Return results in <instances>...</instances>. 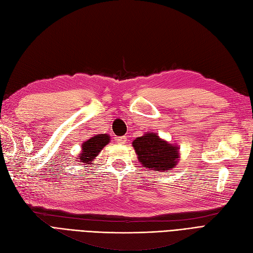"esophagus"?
<instances>
[{"label":"esophagus","instance_id":"obj_1","mask_svg":"<svg viewBox=\"0 0 253 253\" xmlns=\"http://www.w3.org/2000/svg\"><path fill=\"white\" fill-rule=\"evenodd\" d=\"M126 141H127V138L126 136H120L117 138V142H119L120 144H125V143H126Z\"/></svg>","mask_w":253,"mask_h":253}]
</instances>
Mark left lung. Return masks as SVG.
Instances as JSON below:
<instances>
[{
    "mask_svg": "<svg viewBox=\"0 0 253 253\" xmlns=\"http://www.w3.org/2000/svg\"><path fill=\"white\" fill-rule=\"evenodd\" d=\"M132 146L142 166L154 171L171 170L177 165L181 157L177 145L167 142L154 132H147L143 136L136 137Z\"/></svg>",
    "mask_w": 253,
    "mask_h": 253,
    "instance_id": "1",
    "label": "left lung"
}]
</instances>
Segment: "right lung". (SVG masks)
I'll use <instances>...</instances> for the list:
<instances>
[{
	"mask_svg": "<svg viewBox=\"0 0 253 253\" xmlns=\"http://www.w3.org/2000/svg\"><path fill=\"white\" fill-rule=\"evenodd\" d=\"M109 142L110 136L108 134H96V135L89 137L86 139V142L82 144V150L79 154V158H78L77 162L86 166L94 165V159H96L97 155Z\"/></svg>",
	"mask_w": 253,
	"mask_h": 253,
	"instance_id": "right-lung-1",
	"label": "right lung"
}]
</instances>
